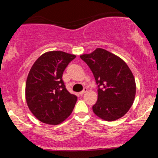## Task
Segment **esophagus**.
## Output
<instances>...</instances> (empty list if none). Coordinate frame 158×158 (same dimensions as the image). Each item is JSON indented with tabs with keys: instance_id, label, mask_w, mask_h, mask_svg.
I'll return each instance as SVG.
<instances>
[{
	"instance_id": "esophagus-1",
	"label": "esophagus",
	"mask_w": 158,
	"mask_h": 158,
	"mask_svg": "<svg viewBox=\"0 0 158 158\" xmlns=\"http://www.w3.org/2000/svg\"><path fill=\"white\" fill-rule=\"evenodd\" d=\"M87 91H88V88H84V90H81V92H79V94H80L81 96H82L83 94L86 93Z\"/></svg>"
}]
</instances>
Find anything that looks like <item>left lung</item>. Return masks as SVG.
Here are the masks:
<instances>
[{"instance_id": "left-lung-1", "label": "left lung", "mask_w": 158, "mask_h": 158, "mask_svg": "<svg viewBox=\"0 0 158 158\" xmlns=\"http://www.w3.org/2000/svg\"><path fill=\"white\" fill-rule=\"evenodd\" d=\"M80 58L91 70L99 87L94 113L106 121L121 118L135 98L136 83L131 70L121 58L102 48Z\"/></svg>"}]
</instances>
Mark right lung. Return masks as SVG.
I'll return each mask as SVG.
<instances>
[{"label":"right lung","mask_w":158,"mask_h":158,"mask_svg":"<svg viewBox=\"0 0 158 158\" xmlns=\"http://www.w3.org/2000/svg\"><path fill=\"white\" fill-rule=\"evenodd\" d=\"M75 55L49 51L38 58L29 72L25 88L27 106L41 122L58 125L73 111L77 97L65 88L62 74Z\"/></svg>","instance_id":"1"}]
</instances>
